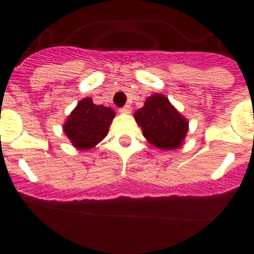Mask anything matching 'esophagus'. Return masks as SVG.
I'll return each instance as SVG.
<instances>
[{
    "mask_svg": "<svg viewBox=\"0 0 254 254\" xmlns=\"http://www.w3.org/2000/svg\"><path fill=\"white\" fill-rule=\"evenodd\" d=\"M131 111H132V108L129 107V105H125V107H123V108H121V109H120V112H121V113H125V114H128V113H131Z\"/></svg>",
    "mask_w": 254,
    "mask_h": 254,
    "instance_id": "esophagus-1",
    "label": "esophagus"
}]
</instances>
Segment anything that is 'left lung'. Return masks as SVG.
I'll return each instance as SVG.
<instances>
[{
	"label": "left lung",
	"instance_id": "obj_1",
	"mask_svg": "<svg viewBox=\"0 0 254 254\" xmlns=\"http://www.w3.org/2000/svg\"><path fill=\"white\" fill-rule=\"evenodd\" d=\"M143 136L159 149L174 150L181 146L188 131V122L161 94L147 98L145 105L134 112Z\"/></svg>",
	"mask_w": 254,
	"mask_h": 254
}]
</instances>
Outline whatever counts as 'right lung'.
<instances>
[{"instance_id": "add662e5", "label": "right lung", "mask_w": 254, "mask_h": 254, "mask_svg": "<svg viewBox=\"0 0 254 254\" xmlns=\"http://www.w3.org/2000/svg\"><path fill=\"white\" fill-rule=\"evenodd\" d=\"M114 118V111L104 105H95L90 98L78 103L64 126V131L73 146L80 150L94 147L107 136Z\"/></svg>"}]
</instances>
